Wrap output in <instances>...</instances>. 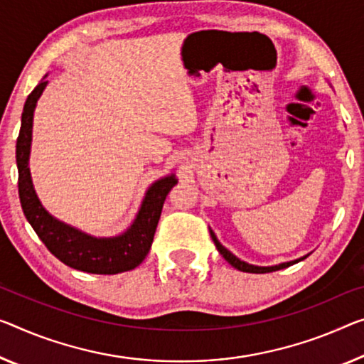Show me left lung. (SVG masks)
I'll use <instances>...</instances> for the list:
<instances>
[{"mask_svg": "<svg viewBox=\"0 0 364 364\" xmlns=\"http://www.w3.org/2000/svg\"><path fill=\"white\" fill-rule=\"evenodd\" d=\"M210 236H211V239H213V242H215V245H216V249H218V252H220L223 257H225V259L228 260V264H231L234 268H237V270H240V272H245V273H268V272H275V270H282V268H287V267H289V265H293V264H298V262H301V260H304L307 255H304V257H299V259H296V260H289V262H283V264H278V265H270V267H259V265H252V264H247V262H244V260H240L239 257H236L234 255L231 250H228L225 245H223L220 240H218V237H216V234L211 231L210 229Z\"/></svg>", "mask_w": 364, "mask_h": 364, "instance_id": "8db88e82", "label": "left lung"}]
</instances>
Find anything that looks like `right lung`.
Listing matches in <instances>:
<instances>
[{
  "label": "right lung",
  "instance_id": "add662e5",
  "mask_svg": "<svg viewBox=\"0 0 364 364\" xmlns=\"http://www.w3.org/2000/svg\"><path fill=\"white\" fill-rule=\"evenodd\" d=\"M47 75L29 94L21 117V132L16 143V163L19 172V198L22 211L37 236L58 260L75 270L115 275L136 268L148 255L164 200L177 183L176 174L161 177L148 187L135 220L119 236L96 237L57 220L38 200L32 183L29 158L32 146L33 112L47 87Z\"/></svg>",
  "mask_w": 364,
  "mask_h": 364
}]
</instances>
